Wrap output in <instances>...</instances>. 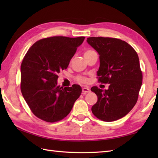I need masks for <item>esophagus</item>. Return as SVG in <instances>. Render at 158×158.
<instances>
[{
	"label": "esophagus",
	"instance_id": "esophagus-1",
	"mask_svg": "<svg viewBox=\"0 0 158 158\" xmlns=\"http://www.w3.org/2000/svg\"><path fill=\"white\" fill-rule=\"evenodd\" d=\"M82 92H83V94H85L89 93L90 92V89L89 88H87V87H85V88H83Z\"/></svg>",
	"mask_w": 158,
	"mask_h": 158
}]
</instances>
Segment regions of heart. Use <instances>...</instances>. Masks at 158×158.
<instances>
[{"mask_svg": "<svg viewBox=\"0 0 158 158\" xmlns=\"http://www.w3.org/2000/svg\"><path fill=\"white\" fill-rule=\"evenodd\" d=\"M94 52L93 50H88V51H86L84 53V56L87 55V54H89L90 53H92ZM77 81L79 82H81V83H85L88 81V78H86V77H77Z\"/></svg>", "mask_w": 158, "mask_h": 158, "instance_id": "1", "label": "heart"}]
</instances>
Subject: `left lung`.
<instances>
[{"label": "left lung", "instance_id": "8db88e82", "mask_svg": "<svg viewBox=\"0 0 158 158\" xmlns=\"http://www.w3.org/2000/svg\"><path fill=\"white\" fill-rule=\"evenodd\" d=\"M87 42L99 54L98 81L109 84L105 90L96 86L91 88L98 96L92 111L105 122L122 118L136 105L142 85L138 54L128 43L118 39L89 37Z\"/></svg>", "mask_w": 158, "mask_h": 158}]
</instances>
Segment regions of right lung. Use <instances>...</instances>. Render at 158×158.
Masks as SVG:
<instances>
[{
  "label": "right lung",
  "instance_id": "right-lung-1",
  "mask_svg": "<svg viewBox=\"0 0 158 158\" xmlns=\"http://www.w3.org/2000/svg\"><path fill=\"white\" fill-rule=\"evenodd\" d=\"M84 36H52L39 40L28 49L21 64V91L32 112L48 122L69 115L81 94V88L60 87L57 80L66 69Z\"/></svg>",
  "mask_w": 158,
  "mask_h": 158
}]
</instances>
